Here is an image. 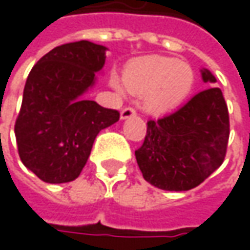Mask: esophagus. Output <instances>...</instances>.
Returning a JSON list of instances; mask_svg holds the SVG:
<instances>
[{"mask_svg":"<svg viewBox=\"0 0 250 250\" xmlns=\"http://www.w3.org/2000/svg\"><path fill=\"white\" fill-rule=\"evenodd\" d=\"M131 116H136V108H133V107H125V108L122 110V119H123V120L131 117Z\"/></svg>","mask_w":250,"mask_h":250,"instance_id":"esophagus-1","label":"esophagus"}]
</instances>
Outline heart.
I'll return each instance as SVG.
<instances>
[{"label": "heart", "instance_id": "1", "mask_svg": "<svg viewBox=\"0 0 250 250\" xmlns=\"http://www.w3.org/2000/svg\"><path fill=\"white\" fill-rule=\"evenodd\" d=\"M125 86L143 94L145 107L152 113H165L175 108L191 91L194 71L184 62L171 58H143L130 63L125 71ZM114 85L119 86L117 81Z\"/></svg>", "mask_w": 250, "mask_h": 250}]
</instances>
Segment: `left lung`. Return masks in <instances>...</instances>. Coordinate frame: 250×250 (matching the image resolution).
I'll list each match as a JSON object with an SVG mask.
<instances>
[{
	"instance_id": "obj_1",
	"label": "left lung",
	"mask_w": 250,
	"mask_h": 250,
	"mask_svg": "<svg viewBox=\"0 0 250 250\" xmlns=\"http://www.w3.org/2000/svg\"><path fill=\"white\" fill-rule=\"evenodd\" d=\"M203 81L214 83L207 69ZM230 133L229 110L220 88L210 86L174 113L149 120L143 145L134 152L143 178L167 191L198 187L225 161Z\"/></svg>"
}]
</instances>
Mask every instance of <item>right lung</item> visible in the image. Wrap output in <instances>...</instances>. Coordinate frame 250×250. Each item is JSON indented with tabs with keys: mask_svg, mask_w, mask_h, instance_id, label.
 Here are the masks:
<instances>
[{
	"mask_svg": "<svg viewBox=\"0 0 250 250\" xmlns=\"http://www.w3.org/2000/svg\"><path fill=\"white\" fill-rule=\"evenodd\" d=\"M105 50L88 40L66 43L28 74L14 131L21 162L44 182L78 178L97 134L120 119L117 110L82 98L105 63Z\"/></svg>",
	"mask_w": 250,
	"mask_h": 250,
	"instance_id": "right-lung-1",
	"label": "right lung"
}]
</instances>
